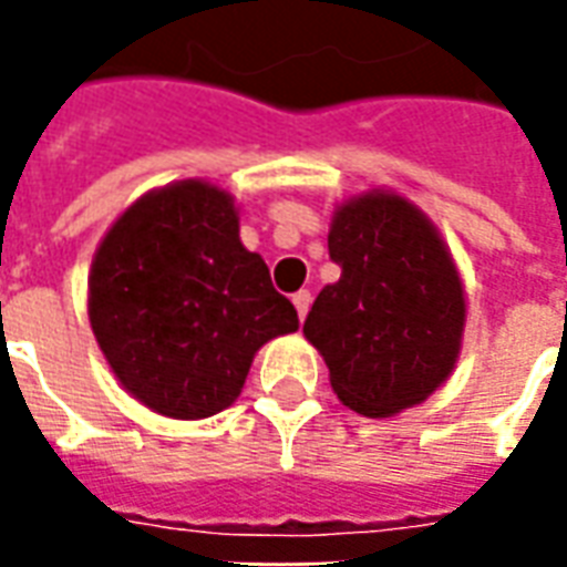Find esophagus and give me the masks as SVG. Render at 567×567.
<instances>
[{
	"mask_svg": "<svg viewBox=\"0 0 567 567\" xmlns=\"http://www.w3.org/2000/svg\"><path fill=\"white\" fill-rule=\"evenodd\" d=\"M291 300H295V307H297V316H300V321L307 319L309 307H312V295H309V291H297V295L291 297Z\"/></svg>",
	"mask_w": 567,
	"mask_h": 567,
	"instance_id": "esophagus-1",
	"label": "esophagus"
}]
</instances>
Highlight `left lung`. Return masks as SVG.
I'll return each instance as SVG.
<instances>
[{
  "label": "left lung",
  "mask_w": 567,
  "mask_h": 567,
  "mask_svg": "<svg viewBox=\"0 0 567 567\" xmlns=\"http://www.w3.org/2000/svg\"><path fill=\"white\" fill-rule=\"evenodd\" d=\"M328 251L340 279L303 321L337 398L361 416H394L450 380L462 352L464 288L427 215L392 190L333 212Z\"/></svg>",
  "instance_id": "left-lung-1"
}]
</instances>
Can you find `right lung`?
I'll list each match as a JSON object with an SVG mask.
<instances>
[{"label":"right lung","mask_w":567,"mask_h":567,"mask_svg":"<svg viewBox=\"0 0 567 567\" xmlns=\"http://www.w3.org/2000/svg\"><path fill=\"white\" fill-rule=\"evenodd\" d=\"M87 288L117 382L169 419L227 410L260 346L300 328L264 258L239 243L234 197L199 178L136 199L103 236Z\"/></svg>","instance_id":"add662e5"}]
</instances>
